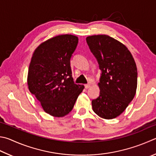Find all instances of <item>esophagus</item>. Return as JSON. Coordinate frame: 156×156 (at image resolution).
Instances as JSON below:
<instances>
[{
  "mask_svg": "<svg viewBox=\"0 0 156 156\" xmlns=\"http://www.w3.org/2000/svg\"><path fill=\"white\" fill-rule=\"evenodd\" d=\"M84 87H85L86 89H89V88L90 87V84H89V83L86 84L85 85H84Z\"/></svg>",
  "mask_w": 156,
  "mask_h": 156,
  "instance_id": "34e87169",
  "label": "esophagus"
}]
</instances>
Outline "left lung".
I'll return each mask as SVG.
<instances>
[{"label": "left lung", "instance_id": "8db88e82", "mask_svg": "<svg viewBox=\"0 0 156 156\" xmlns=\"http://www.w3.org/2000/svg\"><path fill=\"white\" fill-rule=\"evenodd\" d=\"M88 46L101 71L100 94L92 100L93 110L105 119L119 116L136 94V65L125 45L106 35L87 37Z\"/></svg>", "mask_w": 156, "mask_h": 156}]
</instances>
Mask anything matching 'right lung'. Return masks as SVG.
Wrapping results in <instances>:
<instances>
[{
    "mask_svg": "<svg viewBox=\"0 0 156 156\" xmlns=\"http://www.w3.org/2000/svg\"><path fill=\"white\" fill-rule=\"evenodd\" d=\"M78 37L61 35L43 42L35 49L29 67L27 83L45 112L62 117L73 109L84 85L73 82L70 58Z\"/></svg>",
    "mask_w": 156,
    "mask_h": 156,
    "instance_id": "right-lung-1",
    "label": "right lung"
}]
</instances>
